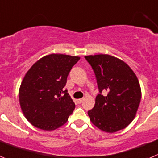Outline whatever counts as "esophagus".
I'll use <instances>...</instances> for the list:
<instances>
[{
  "instance_id": "obj_1",
  "label": "esophagus",
  "mask_w": 158,
  "mask_h": 158,
  "mask_svg": "<svg viewBox=\"0 0 158 158\" xmlns=\"http://www.w3.org/2000/svg\"><path fill=\"white\" fill-rule=\"evenodd\" d=\"M82 101H83V99L81 98V99H78V100L76 101V102H77L78 104H81L82 102Z\"/></svg>"
}]
</instances>
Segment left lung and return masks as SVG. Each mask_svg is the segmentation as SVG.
Listing matches in <instances>:
<instances>
[{
  "label": "left lung",
  "mask_w": 158,
  "mask_h": 158,
  "mask_svg": "<svg viewBox=\"0 0 158 158\" xmlns=\"http://www.w3.org/2000/svg\"><path fill=\"white\" fill-rule=\"evenodd\" d=\"M98 87L94 107L88 111L92 123L113 133L134 120L141 100V88L135 74L121 60L110 55L86 56ZM107 91L106 95L102 92Z\"/></svg>",
  "instance_id": "1"
}]
</instances>
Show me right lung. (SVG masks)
<instances>
[{
	"mask_svg": "<svg viewBox=\"0 0 158 158\" xmlns=\"http://www.w3.org/2000/svg\"><path fill=\"white\" fill-rule=\"evenodd\" d=\"M80 58L50 54L29 69L21 83L19 98L27 120L38 128L52 131L64 124L75 103L64 89L72 67Z\"/></svg>",
	"mask_w": 158,
	"mask_h": 158,
	"instance_id": "add662e5",
	"label": "right lung"
}]
</instances>
